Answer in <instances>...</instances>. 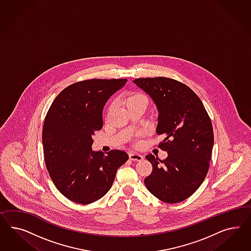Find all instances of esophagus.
I'll use <instances>...</instances> for the list:
<instances>
[{"label": "esophagus", "mask_w": 251, "mask_h": 251, "mask_svg": "<svg viewBox=\"0 0 251 251\" xmlns=\"http://www.w3.org/2000/svg\"><path fill=\"white\" fill-rule=\"evenodd\" d=\"M129 159L132 160V161H143V160L145 159V157L142 155V154H140V153H136V152H130L129 153Z\"/></svg>", "instance_id": "1"}]
</instances>
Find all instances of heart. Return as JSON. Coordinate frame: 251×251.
I'll return each mask as SVG.
<instances>
[{
    "label": "heart",
    "instance_id": "b5f03b06",
    "mask_svg": "<svg viewBox=\"0 0 251 251\" xmlns=\"http://www.w3.org/2000/svg\"><path fill=\"white\" fill-rule=\"evenodd\" d=\"M130 99H145V100H146V98H145V96H143V95H135V96L131 97Z\"/></svg>",
    "mask_w": 251,
    "mask_h": 251
}]
</instances>
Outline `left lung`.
<instances>
[{
	"instance_id": "obj_1",
	"label": "left lung",
	"mask_w": 251,
	"mask_h": 251,
	"mask_svg": "<svg viewBox=\"0 0 251 251\" xmlns=\"http://www.w3.org/2000/svg\"><path fill=\"white\" fill-rule=\"evenodd\" d=\"M132 82L156 106V133L165 137L159 147L167 152L164 160L145 156L152 166L145 186L165 202H180L199 189L207 175L213 146L212 122L201 100L186 84L166 77Z\"/></svg>"
}]
</instances>
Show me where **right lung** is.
Instances as JSON below:
<instances>
[{
	"label": "right lung",
	"instance_id": "right-lung-1",
	"mask_svg": "<svg viewBox=\"0 0 251 251\" xmlns=\"http://www.w3.org/2000/svg\"><path fill=\"white\" fill-rule=\"evenodd\" d=\"M127 79H91L71 84L54 99L46 115L42 143L46 167L63 196L89 204L111 188L127 152L93 151V135L103 126L102 112L109 98Z\"/></svg>",
	"mask_w": 251,
	"mask_h": 251
}]
</instances>
